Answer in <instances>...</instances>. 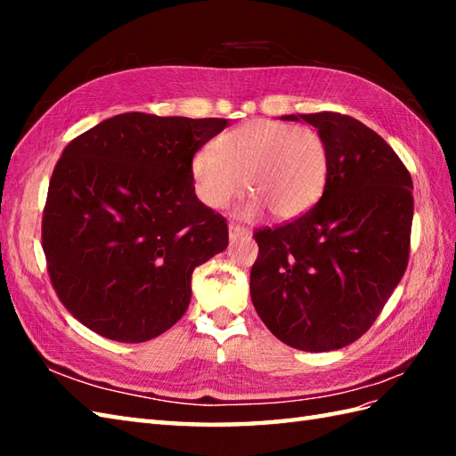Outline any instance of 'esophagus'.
I'll list each match as a JSON object with an SVG mask.
<instances>
[{"instance_id": "34e87169", "label": "esophagus", "mask_w": 456, "mask_h": 456, "mask_svg": "<svg viewBox=\"0 0 456 456\" xmlns=\"http://www.w3.org/2000/svg\"><path fill=\"white\" fill-rule=\"evenodd\" d=\"M247 237H250V231L247 227H240V225H235V223H231L229 225V239L231 240L247 239Z\"/></svg>"}]
</instances>
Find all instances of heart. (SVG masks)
<instances>
[{"label": "heart", "instance_id": "b5f03b06", "mask_svg": "<svg viewBox=\"0 0 456 456\" xmlns=\"http://www.w3.org/2000/svg\"><path fill=\"white\" fill-rule=\"evenodd\" d=\"M191 182L203 206L221 209L245 188L253 193L245 217L265 208L274 219L289 221L312 209L329 176L325 139L304 125L255 119L223 133L216 149L196 151Z\"/></svg>", "mask_w": 456, "mask_h": 456}]
</instances>
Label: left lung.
Instances as JSON below:
<instances>
[{"mask_svg":"<svg viewBox=\"0 0 456 456\" xmlns=\"http://www.w3.org/2000/svg\"><path fill=\"white\" fill-rule=\"evenodd\" d=\"M314 125L329 151L315 206L255 231L250 297L280 341L307 353L361 338L408 268L413 182L380 134L335 111L284 115Z\"/></svg>","mask_w":456,"mask_h":456,"instance_id":"left-lung-1","label":"left lung"}]
</instances>
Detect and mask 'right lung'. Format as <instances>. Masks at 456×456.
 <instances>
[{"mask_svg": "<svg viewBox=\"0 0 456 456\" xmlns=\"http://www.w3.org/2000/svg\"><path fill=\"white\" fill-rule=\"evenodd\" d=\"M225 127L133 111L68 142L48 183L43 250L56 296L94 333L142 343L186 314L193 268L229 243L190 162Z\"/></svg>", "mask_w": 456, "mask_h": 456, "instance_id": "obj_1", "label": "right lung"}]
</instances>
